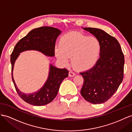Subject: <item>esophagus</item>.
I'll return each mask as SVG.
<instances>
[{
  "label": "esophagus",
  "mask_w": 132,
  "mask_h": 132,
  "mask_svg": "<svg viewBox=\"0 0 132 132\" xmlns=\"http://www.w3.org/2000/svg\"><path fill=\"white\" fill-rule=\"evenodd\" d=\"M75 75H76V74L74 73V72H72V71H70L69 73V77H73L74 76H75Z\"/></svg>",
  "instance_id": "1"
}]
</instances>
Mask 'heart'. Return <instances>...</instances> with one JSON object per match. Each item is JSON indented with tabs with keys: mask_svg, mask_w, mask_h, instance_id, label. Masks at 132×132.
Wrapping results in <instances>:
<instances>
[{
	"mask_svg": "<svg viewBox=\"0 0 132 132\" xmlns=\"http://www.w3.org/2000/svg\"><path fill=\"white\" fill-rule=\"evenodd\" d=\"M101 51V43L96 37H88L79 32H70L63 36L60 46L55 48L57 59L68 65L71 57L72 66L80 70H87L97 63Z\"/></svg>",
	"mask_w": 132,
	"mask_h": 132,
	"instance_id": "heart-1",
	"label": "heart"
}]
</instances>
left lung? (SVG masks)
Masks as SVG:
<instances>
[{"label":"left lung","instance_id":"1","mask_svg":"<svg viewBox=\"0 0 132 132\" xmlns=\"http://www.w3.org/2000/svg\"><path fill=\"white\" fill-rule=\"evenodd\" d=\"M82 28L100 40L101 51L95 65L80 73L84 80L80 93L91 103H104L113 96L122 82L124 55L117 39L103 30Z\"/></svg>","mask_w":132,"mask_h":132}]
</instances>
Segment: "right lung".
<instances>
[{"mask_svg": "<svg viewBox=\"0 0 132 132\" xmlns=\"http://www.w3.org/2000/svg\"><path fill=\"white\" fill-rule=\"evenodd\" d=\"M61 33L60 29L51 27L33 29L19 40L14 47L11 56L12 80L16 92L26 103L35 106H42L51 102L57 95L62 81L68 76L69 71L66 69L57 68L50 64L48 78L44 85L37 92L25 94L16 87L13 78V71L15 61L20 53L29 50L37 51L47 56L53 57L56 40Z\"/></svg>", "mask_w": 132, "mask_h": 132, "instance_id": "right-lung-1", "label": "right lung"}]
</instances>
